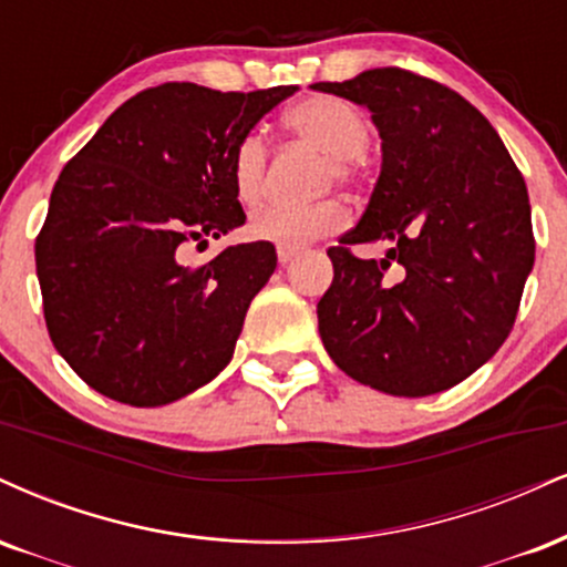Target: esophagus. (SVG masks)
Listing matches in <instances>:
<instances>
[{
	"label": "esophagus",
	"mask_w": 567,
	"mask_h": 567,
	"mask_svg": "<svg viewBox=\"0 0 567 567\" xmlns=\"http://www.w3.org/2000/svg\"><path fill=\"white\" fill-rule=\"evenodd\" d=\"M278 262H289V259L291 257H295L297 255V251H299V246H286V244H281V246H278Z\"/></svg>",
	"instance_id": "obj_1"
}]
</instances>
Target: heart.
Masks as SVG:
<instances>
[{
    "mask_svg": "<svg viewBox=\"0 0 567 567\" xmlns=\"http://www.w3.org/2000/svg\"><path fill=\"white\" fill-rule=\"evenodd\" d=\"M284 126L312 148L326 153V183L348 185L358 177L363 151L371 140L369 122L355 105L334 95H312L299 100L284 113ZM268 177V145L259 132H246L230 151V183L238 202L255 204ZM348 225V209L339 202H318L310 206L265 204L249 217L251 238L270 244L299 246L331 236Z\"/></svg>",
    "mask_w": 567,
    "mask_h": 567,
    "instance_id": "b5f03b06",
    "label": "heart"
}]
</instances>
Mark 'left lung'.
Wrapping results in <instances>:
<instances>
[{"label":"left lung","mask_w":567,"mask_h":567,"mask_svg":"<svg viewBox=\"0 0 567 567\" xmlns=\"http://www.w3.org/2000/svg\"><path fill=\"white\" fill-rule=\"evenodd\" d=\"M365 105L382 172L361 223L329 246L334 281L318 302L323 348L344 374L390 395L454 388L494 358L515 326L536 238L525 179L470 100L388 65L318 82ZM391 244L384 260L355 243ZM401 264L404 278H383Z\"/></svg>","instance_id":"obj_1"}]
</instances>
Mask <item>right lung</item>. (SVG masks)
Instances as JSON below:
<instances>
[{"label": "right lung", "mask_w": 567, "mask_h": 567, "mask_svg": "<svg viewBox=\"0 0 567 567\" xmlns=\"http://www.w3.org/2000/svg\"><path fill=\"white\" fill-rule=\"evenodd\" d=\"M295 92L148 86L63 166L33 246L37 276L52 344L100 395L164 405L228 365L276 246H228L206 265L179 257L244 225L230 151Z\"/></svg>", "instance_id": "right-lung-1"}]
</instances>
